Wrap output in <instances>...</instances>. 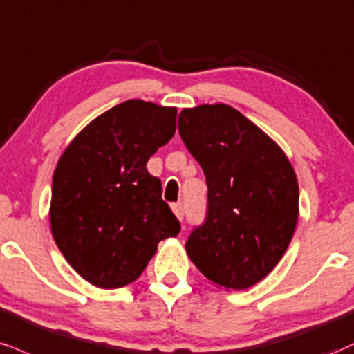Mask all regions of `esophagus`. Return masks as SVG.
<instances>
[{"label":"esophagus","mask_w":354,"mask_h":354,"mask_svg":"<svg viewBox=\"0 0 354 354\" xmlns=\"http://www.w3.org/2000/svg\"><path fill=\"white\" fill-rule=\"evenodd\" d=\"M171 209H173V212H174V216H176V218L180 219V221H183V216H185V209H183V204H181V203L173 204Z\"/></svg>","instance_id":"esophagus-1"}]
</instances>
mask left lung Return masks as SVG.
Here are the masks:
<instances>
[{
  "label": "left lung",
  "mask_w": 354,
  "mask_h": 354,
  "mask_svg": "<svg viewBox=\"0 0 354 354\" xmlns=\"http://www.w3.org/2000/svg\"><path fill=\"white\" fill-rule=\"evenodd\" d=\"M178 130L207 183V214L186 242L199 272L244 290L274 270L299 219V181L282 148L225 104L183 109Z\"/></svg>",
  "instance_id": "obj_1"
}]
</instances>
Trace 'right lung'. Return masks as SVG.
Segmentation results:
<instances>
[{
	"label": "right lung",
	"instance_id": "right-lung-1",
	"mask_svg": "<svg viewBox=\"0 0 354 354\" xmlns=\"http://www.w3.org/2000/svg\"><path fill=\"white\" fill-rule=\"evenodd\" d=\"M174 107L127 100L75 136L53 176L50 231L88 283L120 288L138 279L158 242L180 232L147 161L176 131Z\"/></svg>",
	"mask_w": 354,
	"mask_h": 354
}]
</instances>
